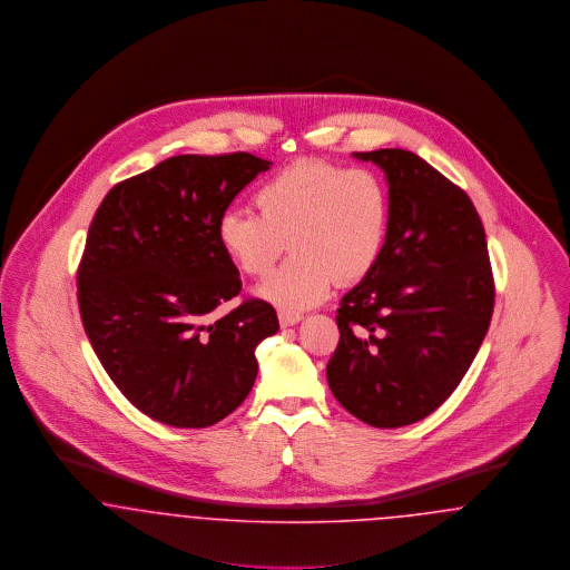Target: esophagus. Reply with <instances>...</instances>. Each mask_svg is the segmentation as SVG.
<instances>
[{
  "label": "esophagus",
  "instance_id": "obj_1",
  "mask_svg": "<svg viewBox=\"0 0 570 570\" xmlns=\"http://www.w3.org/2000/svg\"><path fill=\"white\" fill-rule=\"evenodd\" d=\"M299 320H302V315H299V313H289V311H281V313H278V322H281V326H283V328H287V326H296Z\"/></svg>",
  "mask_w": 570,
  "mask_h": 570
}]
</instances>
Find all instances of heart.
<instances>
[{
	"mask_svg": "<svg viewBox=\"0 0 570 570\" xmlns=\"http://www.w3.org/2000/svg\"><path fill=\"white\" fill-rule=\"evenodd\" d=\"M253 199L259 214L227 212L216 238L236 268L255 278L272 271L287 240L294 255L259 287L283 311L320 304L334 278H364L384 250L389 188L371 169L302 158L262 181Z\"/></svg>",
	"mask_w": 570,
	"mask_h": 570,
	"instance_id": "heart-1",
	"label": "heart"
}]
</instances>
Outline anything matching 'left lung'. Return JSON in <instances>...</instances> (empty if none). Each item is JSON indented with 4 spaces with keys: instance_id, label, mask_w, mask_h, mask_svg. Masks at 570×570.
Segmentation results:
<instances>
[{
    "instance_id": "1",
    "label": "left lung",
    "mask_w": 570,
    "mask_h": 570,
    "mask_svg": "<svg viewBox=\"0 0 570 570\" xmlns=\"http://www.w3.org/2000/svg\"><path fill=\"white\" fill-rule=\"evenodd\" d=\"M384 169V250L336 311L326 366L336 401L394 429L435 412L468 373L489 330L495 285L472 199L414 151H354Z\"/></svg>"
}]
</instances>
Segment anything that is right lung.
<instances>
[{"label": "right lung", "mask_w": 570, "mask_h": 570, "mask_svg": "<svg viewBox=\"0 0 570 570\" xmlns=\"http://www.w3.org/2000/svg\"><path fill=\"white\" fill-rule=\"evenodd\" d=\"M248 151L171 156L116 184L94 214L77 272L91 347L121 394L169 426L229 416L257 377V345L278 330L274 306L240 294L216 227L248 181L271 169Z\"/></svg>", "instance_id": "right-lung-1"}]
</instances>
